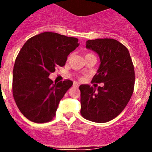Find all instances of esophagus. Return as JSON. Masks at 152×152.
Listing matches in <instances>:
<instances>
[{"instance_id":"34e87169","label":"esophagus","mask_w":152,"mask_h":152,"mask_svg":"<svg viewBox=\"0 0 152 152\" xmlns=\"http://www.w3.org/2000/svg\"><path fill=\"white\" fill-rule=\"evenodd\" d=\"M74 87H76V88H78V86H79V84H78V83H77L76 81H74V85H73Z\"/></svg>"}]
</instances>
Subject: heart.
Segmentation results:
<instances>
[{"mask_svg": "<svg viewBox=\"0 0 152 152\" xmlns=\"http://www.w3.org/2000/svg\"><path fill=\"white\" fill-rule=\"evenodd\" d=\"M88 54H90V53H88Z\"/></svg>", "mask_w": 152, "mask_h": 152, "instance_id": "heart-1", "label": "heart"}]
</instances>
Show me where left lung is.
<instances>
[{
	"label": "left lung",
	"instance_id": "obj_1",
	"mask_svg": "<svg viewBox=\"0 0 152 152\" xmlns=\"http://www.w3.org/2000/svg\"><path fill=\"white\" fill-rule=\"evenodd\" d=\"M86 48L96 52L101 64L91 83H104L97 91L88 84L79 86L81 114L97 123H105L118 116L126 107L134 91L135 73L129 52L112 38L86 41Z\"/></svg>",
	"mask_w": 152,
	"mask_h": 152
}]
</instances>
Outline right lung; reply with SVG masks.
Wrapping results in <instances>:
<instances>
[{"instance_id":"obj_1","label":"right lung","mask_w":152,"mask_h":152,"mask_svg":"<svg viewBox=\"0 0 152 152\" xmlns=\"http://www.w3.org/2000/svg\"><path fill=\"white\" fill-rule=\"evenodd\" d=\"M78 38L44 32L29 38L15 61L13 98L22 114L35 123L50 121L59 102L73 81L53 83L48 78L58 66L66 64L68 56L79 46Z\"/></svg>"}]
</instances>
